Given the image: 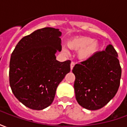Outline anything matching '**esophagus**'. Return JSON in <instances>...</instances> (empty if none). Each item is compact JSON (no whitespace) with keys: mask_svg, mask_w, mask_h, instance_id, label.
<instances>
[{"mask_svg":"<svg viewBox=\"0 0 127 127\" xmlns=\"http://www.w3.org/2000/svg\"><path fill=\"white\" fill-rule=\"evenodd\" d=\"M75 63L74 62H71V69H73V66H75Z\"/></svg>","mask_w":127,"mask_h":127,"instance_id":"34e87169","label":"esophagus"}]
</instances>
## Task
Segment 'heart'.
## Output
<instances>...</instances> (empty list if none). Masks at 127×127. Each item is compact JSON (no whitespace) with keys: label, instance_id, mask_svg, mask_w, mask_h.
<instances>
[{"label":"heart","instance_id":"heart-1","mask_svg":"<svg viewBox=\"0 0 127 127\" xmlns=\"http://www.w3.org/2000/svg\"><path fill=\"white\" fill-rule=\"evenodd\" d=\"M69 46L74 50H82L80 51V57L87 59L93 55L98 50V45L95 40L90 37H79L75 39L69 43Z\"/></svg>","mask_w":127,"mask_h":127}]
</instances>
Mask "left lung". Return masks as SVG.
I'll return each instance as SVG.
<instances>
[{
  "instance_id": "8db88e82",
  "label": "left lung",
  "mask_w": 127,
  "mask_h": 127,
  "mask_svg": "<svg viewBox=\"0 0 127 127\" xmlns=\"http://www.w3.org/2000/svg\"><path fill=\"white\" fill-rule=\"evenodd\" d=\"M74 89L77 103L84 108L96 110L114 98L120 86L122 69L112 45L76 64Z\"/></svg>"
}]
</instances>
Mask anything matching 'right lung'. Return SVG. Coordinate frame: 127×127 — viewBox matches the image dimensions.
<instances>
[{"label":"right lung","instance_id":"add662e5","mask_svg":"<svg viewBox=\"0 0 127 127\" xmlns=\"http://www.w3.org/2000/svg\"><path fill=\"white\" fill-rule=\"evenodd\" d=\"M61 32L54 28L36 30L24 36L11 54L9 84L13 93L30 109L41 110L54 101L56 91L68 73L71 61L59 62Z\"/></svg>","mask_w":127,"mask_h":127}]
</instances>
